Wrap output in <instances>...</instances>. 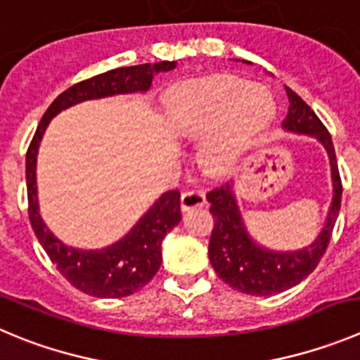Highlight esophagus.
Here are the masks:
<instances>
[{
	"instance_id": "1",
	"label": "esophagus",
	"mask_w": 360,
	"mask_h": 360,
	"mask_svg": "<svg viewBox=\"0 0 360 360\" xmlns=\"http://www.w3.org/2000/svg\"><path fill=\"white\" fill-rule=\"evenodd\" d=\"M204 204H206V193L200 188H191V190L183 191V195H181V210L183 211L202 207Z\"/></svg>"
}]
</instances>
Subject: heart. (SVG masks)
Wrapping results in <instances>:
<instances>
[{"mask_svg":"<svg viewBox=\"0 0 360 360\" xmlns=\"http://www.w3.org/2000/svg\"><path fill=\"white\" fill-rule=\"evenodd\" d=\"M274 115V97L264 86L231 74L183 83L169 97V120L177 133L200 136L213 131L204 161L214 172L231 167Z\"/></svg>","mask_w":360,"mask_h":360,"instance_id":"obj_1","label":"heart"}]
</instances>
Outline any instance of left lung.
<instances>
[{
    "mask_svg": "<svg viewBox=\"0 0 360 360\" xmlns=\"http://www.w3.org/2000/svg\"><path fill=\"white\" fill-rule=\"evenodd\" d=\"M286 90L290 97V110L286 119L282 120V127L293 133L309 134L323 143L332 165L334 199L323 231L309 247L297 252H271L256 245L248 236L229 183L207 191V202H211L210 211L214 218L207 248L211 264L226 284L254 297L282 293L304 281L323 257L341 210L342 184L330 133L298 94L291 89Z\"/></svg>",
    "mask_w": 360,
    "mask_h": 360,
    "instance_id": "1",
    "label": "left lung"
}]
</instances>
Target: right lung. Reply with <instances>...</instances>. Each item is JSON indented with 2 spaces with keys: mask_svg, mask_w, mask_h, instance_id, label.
<instances>
[{
  "mask_svg": "<svg viewBox=\"0 0 360 360\" xmlns=\"http://www.w3.org/2000/svg\"><path fill=\"white\" fill-rule=\"evenodd\" d=\"M176 67V62L143 63V65L120 67L97 74L89 79L69 86L51 103L26 153V186H28V217L37 240L44 247L56 270L76 290L97 298H120L133 295L156 275L161 266V241L181 221V193L167 191L143 214L139 224L120 241L101 250H79L63 245L44 226L37 200L35 165L39 143L49 120L86 99L115 96V94L146 92L153 83L154 74Z\"/></svg>",
  "mask_w": 360,
  "mask_h": 360,
  "instance_id": "add662e5",
  "label": "right lung"
}]
</instances>
